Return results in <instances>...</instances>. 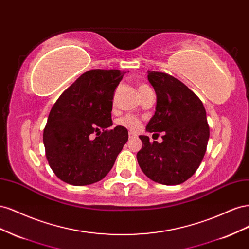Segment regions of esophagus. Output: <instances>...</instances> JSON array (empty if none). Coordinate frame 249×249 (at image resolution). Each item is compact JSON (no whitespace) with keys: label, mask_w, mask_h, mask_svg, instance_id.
Returning <instances> with one entry per match:
<instances>
[{"label":"esophagus","mask_w":249,"mask_h":249,"mask_svg":"<svg viewBox=\"0 0 249 249\" xmlns=\"http://www.w3.org/2000/svg\"><path fill=\"white\" fill-rule=\"evenodd\" d=\"M129 137H130V138H136V137H137V134L130 131V132H129Z\"/></svg>","instance_id":"obj_1"}]
</instances>
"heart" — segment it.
<instances>
[{"mask_svg":"<svg viewBox=\"0 0 249 249\" xmlns=\"http://www.w3.org/2000/svg\"><path fill=\"white\" fill-rule=\"evenodd\" d=\"M138 89H139V93L142 94L143 92L146 91L147 89H150V88L147 85H140ZM118 124L122 126H124V127H126V129L132 130V131L138 130L140 127V124H141L139 118L134 116V115H126V116L122 117L118 120Z\"/></svg>","mask_w":249,"mask_h":249,"instance_id":"obj_1","label":"heart"}]
</instances>
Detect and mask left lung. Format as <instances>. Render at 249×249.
<instances>
[{"instance_id": "obj_1", "label": "left lung", "mask_w": 249, "mask_h": 249, "mask_svg": "<svg viewBox=\"0 0 249 249\" xmlns=\"http://www.w3.org/2000/svg\"><path fill=\"white\" fill-rule=\"evenodd\" d=\"M147 79L157 105L146 131L164 135L161 143L139 136L142 147L137 161L154 182L179 185L194 175L206 154L210 137L206 109L196 94L170 74L148 71Z\"/></svg>"}]
</instances>
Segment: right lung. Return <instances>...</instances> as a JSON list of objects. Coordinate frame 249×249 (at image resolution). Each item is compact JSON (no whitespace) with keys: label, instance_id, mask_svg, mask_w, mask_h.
<instances>
[{"label":"right lung","instance_id":"obj_1","mask_svg":"<svg viewBox=\"0 0 249 249\" xmlns=\"http://www.w3.org/2000/svg\"><path fill=\"white\" fill-rule=\"evenodd\" d=\"M124 71L92 70L83 73L59 96L43 130L52 170L63 182L85 186L108 175L129 135L113 124V95Z\"/></svg>","mask_w":249,"mask_h":249}]
</instances>
